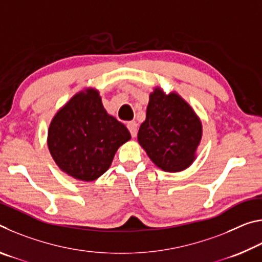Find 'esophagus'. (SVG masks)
Listing matches in <instances>:
<instances>
[{
  "label": "esophagus",
  "instance_id": "esophagus-1",
  "mask_svg": "<svg viewBox=\"0 0 262 262\" xmlns=\"http://www.w3.org/2000/svg\"><path fill=\"white\" fill-rule=\"evenodd\" d=\"M127 128L129 129L130 135L133 137H136V135H137V123L135 121L127 122Z\"/></svg>",
  "mask_w": 262,
  "mask_h": 262
}]
</instances>
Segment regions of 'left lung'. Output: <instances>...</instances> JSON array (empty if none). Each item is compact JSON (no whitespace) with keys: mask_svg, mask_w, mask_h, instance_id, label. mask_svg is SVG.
Here are the masks:
<instances>
[{"mask_svg":"<svg viewBox=\"0 0 262 262\" xmlns=\"http://www.w3.org/2000/svg\"><path fill=\"white\" fill-rule=\"evenodd\" d=\"M201 137L202 123L193 108L176 92L166 95L155 88L137 134V141L155 165L165 172L187 168L196 157Z\"/></svg>","mask_w":262,"mask_h":262,"instance_id":"left-lung-1","label":"left lung"}]
</instances>
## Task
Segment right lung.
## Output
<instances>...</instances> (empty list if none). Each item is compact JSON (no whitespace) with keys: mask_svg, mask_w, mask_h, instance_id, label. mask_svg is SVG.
<instances>
[{"mask_svg":"<svg viewBox=\"0 0 262 262\" xmlns=\"http://www.w3.org/2000/svg\"><path fill=\"white\" fill-rule=\"evenodd\" d=\"M130 140L126 126L104 108L99 92L86 89L54 115L47 144L56 165L82 181H94L112 164L120 145Z\"/></svg>","mask_w":262,"mask_h":262,"instance_id":"add662e5","label":"right lung"}]
</instances>
